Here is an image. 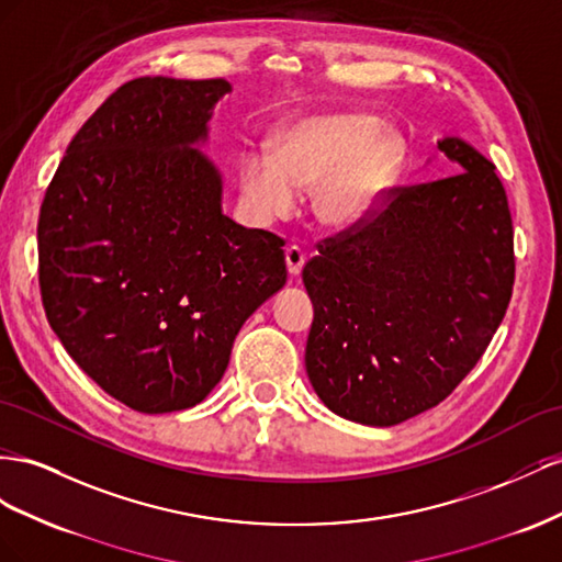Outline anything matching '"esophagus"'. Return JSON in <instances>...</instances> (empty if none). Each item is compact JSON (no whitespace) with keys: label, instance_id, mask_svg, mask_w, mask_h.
Instances as JSON below:
<instances>
[{"label":"esophagus","instance_id":"esophagus-1","mask_svg":"<svg viewBox=\"0 0 562 562\" xmlns=\"http://www.w3.org/2000/svg\"><path fill=\"white\" fill-rule=\"evenodd\" d=\"M284 261H286V270H290V276L296 278V276H301L303 263H306V254H303L296 245H292L284 251Z\"/></svg>","mask_w":562,"mask_h":562}]
</instances>
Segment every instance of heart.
I'll list each match as a JSON object with an SVG mask.
<instances>
[{
	"label": "heart",
	"mask_w": 562,
	"mask_h": 562,
	"mask_svg": "<svg viewBox=\"0 0 562 562\" xmlns=\"http://www.w3.org/2000/svg\"><path fill=\"white\" fill-rule=\"evenodd\" d=\"M405 169V143L367 112H313L272 136V155L254 150L239 162V200L249 216H292L299 192H313V216L329 233L370 221Z\"/></svg>",
	"instance_id": "obj_1"
}]
</instances>
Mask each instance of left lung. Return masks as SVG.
Segmentation results:
<instances>
[{
  "label": "left lung",
  "mask_w": 562,
  "mask_h": 562,
  "mask_svg": "<svg viewBox=\"0 0 562 562\" xmlns=\"http://www.w3.org/2000/svg\"><path fill=\"white\" fill-rule=\"evenodd\" d=\"M438 148L463 171L393 188L303 266L313 301L306 372L348 422L395 426L450 395L506 315L516 259L506 190L459 136Z\"/></svg>",
  "instance_id": "left-lung-1"
}]
</instances>
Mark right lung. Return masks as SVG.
Here are the masks:
<instances>
[{
  "instance_id": "1",
  "label": "right lung",
  "mask_w": 562,
  "mask_h": 562,
  "mask_svg": "<svg viewBox=\"0 0 562 562\" xmlns=\"http://www.w3.org/2000/svg\"><path fill=\"white\" fill-rule=\"evenodd\" d=\"M226 79L138 77L75 134L40 212V290L68 356L126 407H195L247 317L286 282L284 243L221 210L210 136Z\"/></svg>"
}]
</instances>
